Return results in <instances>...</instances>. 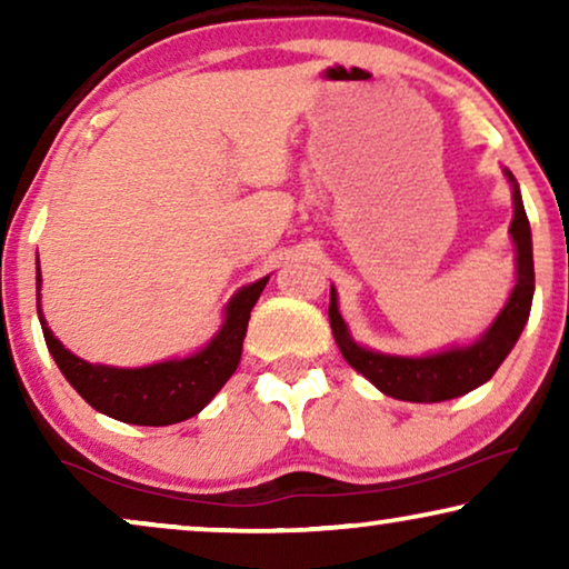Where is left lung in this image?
I'll use <instances>...</instances> for the list:
<instances>
[{"mask_svg":"<svg viewBox=\"0 0 569 569\" xmlns=\"http://www.w3.org/2000/svg\"><path fill=\"white\" fill-rule=\"evenodd\" d=\"M508 178L512 181V204H516L510 236L518 251V282L512 287L508 306L502 308V313L497 316V321L489 326L477 345L466 349H448V352L432 357H388L380 352H370V349L355 345L352 337H349L337 308V292L331 287L329 321L333 339H337L345 360L357 372H362L372 386H378L386 396L415 403L456 399V396H463L473 391L477 386L487 383L495 376V370L500 368L505 357L510 355V349L516 347L520 331H523L528 321V313H531L533 248L531 228H528V217L518 183L512 173H508Z\"/></svg>","mask_w":569,"mask_h":569,"instance_id":"8db88e82","label":"left lung"}]
</instances>
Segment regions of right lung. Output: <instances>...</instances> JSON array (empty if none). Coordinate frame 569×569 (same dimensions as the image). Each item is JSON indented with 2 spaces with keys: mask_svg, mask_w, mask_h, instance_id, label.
<instances>
[{
  "mask_svg": "<svg viewBox=\"0 0 569 569\" xmlns=\"http://www.w3.org/2000/svg\"><path fill=\"white\" fill-rule=\"evenodd\" d=\"M267 282L269 277H263L259 282L243 287L230 300L222 329L199 355L137 370L106 368V365L80 360L53 337L43 321L41 306H38V318H41L46 347L57 360L59 370L92 409L103 411L119 422L162 427L199 415L214 399V393L228 383L240 362V352H243L248 318H251V310ZM36 284L41 290V271H38Z\"/></svg>",
  "mask_w": 569,
  "mask_h": 569,
  "instance_id": "right-lung-1",
  "label": "right lung"
}]
</instances>
